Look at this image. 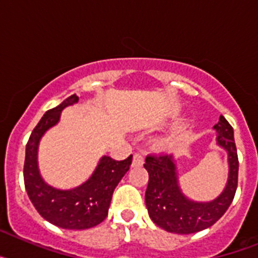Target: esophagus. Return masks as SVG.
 Segmentation results:
<instances>
[{"mask_svg":"<svg viewBox=\"0 0 258 258\" xmlns=\"http://www.w3.org/2000/svg\"><path fill=\"white\" fill-rule=\"evenodd\" d=\"M145 160H143V156L140 154L133 155V161H132V166H141L143 165Z\"/></svg>","mask_w":258,"mask_h":258,"instance_id":"34e87169","label":"esophagus"}]
</instances>
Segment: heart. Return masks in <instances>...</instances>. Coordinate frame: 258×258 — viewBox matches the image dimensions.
I'll list each match as a JSON object with an SVG mask.
<instances>
[{
    "instance_id": "b5f03b06",
    "label": "heart",
    "mask_w": 258,
    "mask_h": 258,
    "mask_svg": "<svg viewBox=\"0 0 258 258\" xmlns=\"http://www.w3.org/2000/svg\"><path fill=\"white\" fill-rule=\"evenodd\" d=\"M159 145H160L161 147H169V146L172 145V141H170L169 138H163V140L159 141Z\"/></svg>"
}]
</instances>
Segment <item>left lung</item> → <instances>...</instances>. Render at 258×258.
I'll return each instance as SVG.
<instances>
[{"label": "left lung", "mask_w": 258, "mask_h": 258, "mask_svg": "<svg viewBox=\"0 0 258 258\" xmlns=\"http://www.w3.org/2000/svg\"><path fill=\"white\" fill-rule=\"evenodd\" d=\"M213 129L217 133V145L227 152L229 175L222 192L211 202H195L182 192L173 155L146 157L145 168L149 172L146 207L150 218L165 231L192 234L208 229L222 217L234 199L239 170L234 131L223 116H220V121Z\"/></svg>", "instance_id": "left-lung-1"}]
</instances>
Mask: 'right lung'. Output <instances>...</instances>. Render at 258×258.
I'll return each instance as SVG.
<instances>
[{"instance_id":"right-lung-1","label":"right lung","mask_w":258,"mask_h":258,"mask_svg":"<svg viewBox=\"0 0 258 258\" xmlns=\"http://www.w3.org/2000/svg\"><path fill=\"white\" fill-rule=\"evenodd\" d=\"M77 102L79 97L74 94L45 112L29 137L24 161V184L32 204L45 220L68 230L90 229L107 217L113 190L129 170L133 159V155L121 161L102 156L92 175L70 190H60L45 182L37 161L41 138L58 124L61 111Z\"/></svg>"}]
</instances>
